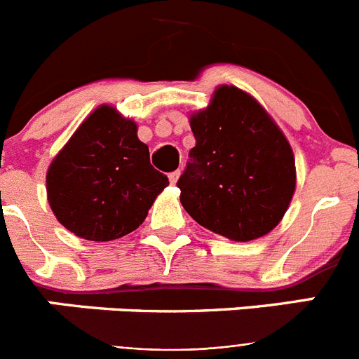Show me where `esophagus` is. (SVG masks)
<instances>
[{
    "label": "esophagus",
    "mask_w": 359,
    "mask_h": 359,
    "mask_svg": "<svg viewBox=\"0 0 359 359\" xmlns=\"http://www.w3.org/2000/svg\"><path fill=\"white\" fill-rule=\"evenodd\" d=\"M180 174H182V172H180V170H174V172L169 174V180H170V183H172V185L177 182V177H180Z\"/></svg>",
    "instance_id": "34e87169"
}]
</instances>
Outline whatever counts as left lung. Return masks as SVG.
Masks as SVG:
<instances>
[{
    "instance_id": "8db88e82",
    "label": "left lung",
    "mask_w": 359,
    "mask_h": 359,
    "mask_svg": "<svg viewBox=\"0 0 359 359\" xmlns=\"http://www.w3.org/2000/svg\"><path fill=\"white\" fill-rule=\"evenodd\" d=\"M196 145L177 180L180 201L201 226L231 241L273 230L293 198V151L255 98L217 88L207 109L192 115Z\"/></svg>"
}]
</instances>
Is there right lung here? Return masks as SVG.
<instances>
[{
    "label": "right lung",
    "instance_id": "add662e5",
    "mask_svg": "<svg viewBox=\"0 0 359 359\" xmlns=\"http://www.w3.org/2000/svg\"><path fill=\"white\" fill-rule=\"evenodd\" d=\"M169 177L151 165L136 123L100 106L55 156L46 192L59 223L88 241H113L144 223Z\"/></svg>",
    "mask_w": 359,
    "mask_h": 359
}]
</instances>
